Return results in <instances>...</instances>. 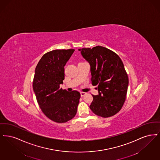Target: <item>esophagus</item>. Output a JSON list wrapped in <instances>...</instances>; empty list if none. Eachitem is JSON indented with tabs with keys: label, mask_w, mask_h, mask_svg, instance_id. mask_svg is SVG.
Here are the masks:
<instances>
[{
	"label": "esophagus",
	"mask_w": 160,
	"mask_h": 160,
	"mask_svg": "<svg viewBox=\"0 0 160 160\" xmlns=\"http://www.w3.org/2000/svg\"><path fill=\"white\" fill-rule=\"evenodd\" d=\"M87 94L86 92H81V97H83L84 96H85Z\"/></svg>",
	"instance_id": "34e87169"
}]
</instances>
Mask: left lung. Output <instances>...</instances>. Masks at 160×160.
<instances>
[{
  "label": "left lung",
  "instance_id": "obj_1",
  "mask_svg": "<svg viewBox=\"0 0 160 160\" xmlns=\"http://www.w3.org/2000/svg\"><path fill=\"white\" fill-rule=\"evenodd\" d=\"M78 50L90 63L91 83L98 85V94L92 95L91 110L103 118L115 115L125 102L128 85L121 59L115 52L102 46Z\"/></svg>",
  "mask_w": 160,
  "mask_h": 160
}]
</instances>
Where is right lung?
<instances>
[{
    "instance_id": "right-lung-1",
    "label": "right lung",
    "mask_w": 160,
    "mask_h": 160,
    "mask_svg": "<svg viewBox=\"0 0 160 160\" xmlns=\"http://www.w3.org/2000/svg\"><path fill=\"white\" fill-rule=\"evenodd\" d=\"M75 49H56L42 56L35 69L33 89L43 113L51 120L63 123L76 115L81 94L60 88L64 66Z\"/></svg>"
}]
</instances>
